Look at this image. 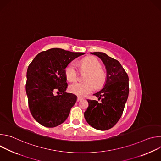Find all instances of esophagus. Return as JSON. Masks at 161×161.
Returning <instances> with one entry per match:
<instances>
[{
    "mask_svg": "<svg viewBox=\"0 0 161 161\" xmlns=\"http://www.w3.org/2000/svg\"><path fill=\"white\" fill-rule=\"evenodd\" d=\"M83 98H81V97H78V98H77V101H80V100H81Z\"/></svg>",
    "mask_w": 161,
    "mask_h": 161,
    "instance_id": "34e87169",
    "label": "esophagus"
}]
</instances>
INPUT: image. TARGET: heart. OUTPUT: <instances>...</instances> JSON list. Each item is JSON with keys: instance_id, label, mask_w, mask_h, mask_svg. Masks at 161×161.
Returning a JSON list of instances; mask_svg holds the SVG:
<instances>
[{"instance_id": "heart-1", "label": "heart", "mask_w": 161, "mask_h": 161, "mask_svg": "<svg viewBox=\"0 0 161 161\" xmlns=\"http://www.w3.org/2000/svg\"><path fill=\"white\" fill-rule=\"evenodd\" d=\"M81 69H86L90 74L86 78V82H76L69 86L71 93L80 97H84L92 92L94 85L97 87L102 86L106 80L105 74L101 71L102 66L100 62L94 57H87L83 59L80 64ZM65 76L69 81H75L78 78V70L76 63L71 62L69 64L65 69Z\"/></svg>"}]
</instances>
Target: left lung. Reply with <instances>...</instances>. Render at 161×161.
Masks as SVG:
<instances>
[{"label":"left lung","mask_w":161,"mask_h":161,"mask_svg":"<svg viewBox=\"0 0 161 161\" xmlns=\"http://www.w3.org/2000/svg\"><path fill=\"white\" fill-rule=\"evenodd\" d=\"M90 53L101 58L107 74L104 87L94 94L101 102L88 99V107L84 117L90 126L105 130L113 127L122 116L129 96V77L118 60L104 53Z\"/></svg>","instance_id":"left-lung-1"}]
</instances>
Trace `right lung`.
I'll use <instances>...</instances> for the list:
<instances>
[{
  "instance_id": "right-lung-1",
  "label": "right lung",
  "mask_w": 161,
  "mask_h": 161,
  "mask_svg": "<svg viewBox=\"0 0 161 161\" xmlns=\"http://www.w3.org/2000/svg\"><path fill=\"white\" fill-rule=\"evenodd\" d=\"M84 54L52 48L37 54L29 65L25 86L29 106L34 119L42 125L55 127L67 119L77 96L65 92V69Z\"/></svg>"
}]
</instances>
